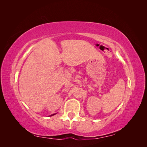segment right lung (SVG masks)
<instances>
[{
  "label": "right lung",
  "instance_id": "1",
  "mask_svg": "<svg viewBox=\"0 0 147 147\" xmlns=\"http://www.w3.org/2000/svg\"><path fill=\"white\" fill-rule=\"evenodd\" d=\"M57 113H54V114H52V115H50V117H52V116H53V115H56Z\"/></svg>",
  "mask_w": 147,
  "mask_h": 147
}]
</instances>
